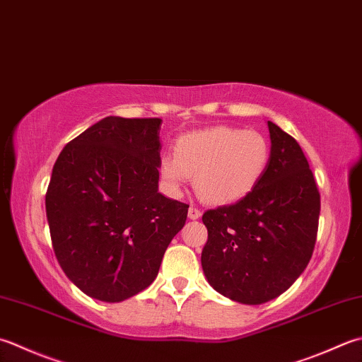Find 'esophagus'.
<instances>
[{"label":"esophagus","instance_id":"34e87169","mask_svg":"<svg viewBox=\"0 0 362 362\" xmlns=\"http://www.w3.org/2000/svg\"><path fill=\"white\" fill-rule=\"evenodd\" d=\"M201 215H202V211H201V209H197L196 205H191V207L188 209V216L191 219H199Z\"/></svg>","mask_w":362,"mask_h":362}]
</instances>
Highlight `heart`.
<instances>
[{
    "mask_svg": "<svg viewBox=\"0 0 362 362\" xmlns=\"http://www.w3.org/2000/svg\"><path fill=\"white\" fill-rule=\"evenodd\" d=\"M272 146L256 130L211 127L182 136L174 157L161 158L160 173L173 189L194 175L196 191L204 201L226 204L246 196L267 173Z\"/></svg>",
    "mask_w": 362,
    "mask_h": 362,
    "instance_id": "obj_1",
    "label": "heart"
}]
</instances>
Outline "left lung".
<instances>
[{
  "label": "left lung",
  "mask_w": 362,
  "mask_h": 362,
  "mask_svg": "<svg viewBox=\"0 0 362 362\" xmlns=\"http://www.w3.org/2000/svg\"><path fill=\"white\" fill-rule=\"evenodd\" d=\"M272 158L243 199L207 210L202 270L216 292L243 304L267 303L298 279L313 257L320 193L300 144L268 120Z\"/></svg>",
  "instance_id": "8db88e82"
}]
</instances>
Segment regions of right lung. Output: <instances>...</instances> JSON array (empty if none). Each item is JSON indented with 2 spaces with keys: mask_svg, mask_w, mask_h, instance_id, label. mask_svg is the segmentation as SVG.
I'll return each mask as SVG.
<instances>
[{
  "mask_svg": "<svg viewBox=\"0 0 362 362\" xmlns=\"http://www.w3.org/2000/svg\"><path fill=\"white\" fill-rule=\"evenodd\" d=\"M161 119L108 116L62 148L45 194L53 250L92 298L119 303L157 278L188 204L158 193Z\"/></svg>",
  "mask_w": 362,
  "mask_h": 362,
  "instance_id": "1",
  "label": "right lung"
}]
</instances>
